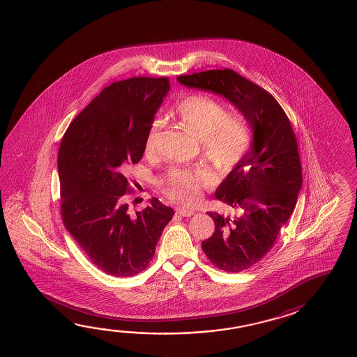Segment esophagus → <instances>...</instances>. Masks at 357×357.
<instances>
[{"mask_svg": "<svg viewBox=\"0 0 357 357\" xmlns=\"http://www.w3.org/2000/svg\"><path fill=\"white\" fill-rule=\"evenodd\" d=\"M175 211H176L179 216H183V218H190V216L195 215L193 210H188V208H184V207H176Z\"/></svg>", "mask_w": 357, "mask_h": 357, "instance_id": "esophagus-1", "label": "esophagus"}]
</instances>
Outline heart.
<instances>
[{
	"label": "heart",
	"mask_w": 357,
	"mask_h": 357,
	"mask_svg": "<svg viewBox=\"0 0 357 357\" xmlns=\"http://www.w3.org/2000/svg\"><path fill=\"white\" fill-rule=\"evenodd\" d=\"M173 116L179 126L198 139L201 153L218 170L233 167L252 142V132L247 119L239 114H227L215 99L204 94H192L175 104ZM161 123L153 122L145 139V153L153 155L160 136ZM212 183L207 169L193 172L176 170L167 184V195L176 202L195 206L202 198V190Z\"/></svg>",
	"instance_id": "b5f03b06"
}]
</instances>
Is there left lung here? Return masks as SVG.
<instances>
[{"mask_svg": "<svg viewBox=\"0 0 357 357\" xmlns=\"http://www.w3.org/2000/svg\"><path fill=\"white\" fill-rule=\"evenodd\" d=\"M176 80L225 98L253 132L249 150L215 192L234 215L207 212L215 233L202 241L204 255L218 268L241 272L268 253L298 202L303 173L295 133L276 99L233 70H210Z\"/></svg>", "mask_w": 357, "mask_h": 357, "instance_id": "obj_1", "label": "left lung"}]
</instances>
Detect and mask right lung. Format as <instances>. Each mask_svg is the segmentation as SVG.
<instances>
[{
  "label": "right lung",
  "instance_id": "add662e5",
  "mask_svg": "<svg viewBox=\"0 0 357 357\" xmlns=\"http://www.w3.org/2000/svg\"><path fill=\"white\" fill-rule=\"evenodd\" d=\"M167 77H132L102 90L68 126L59 146L61 215L68 233L102 272L137 275L151 262L172 207L153 198L130 215L124 172L141 160Z\"/></svg>",
  "mask_w": 357,
  "mask_h": 357
}]
</instances>
